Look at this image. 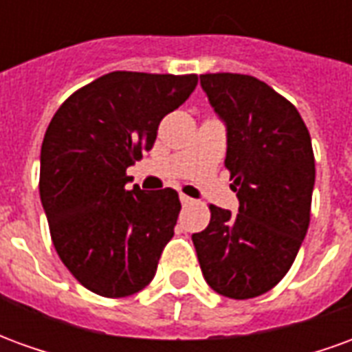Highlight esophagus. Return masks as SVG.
I'll list each match as a JSON object with an SVG mask.
<instances>
[{"label":"esophagus","instance_id":"obj_1","mask_svg":"<svg viewBox=\"0 0 352 352\" xmlns=\"http://www.w3.org/2000/svg\"><path fill=\"white\" fill-rule=\"evenodd\" d=\"M179 199H181V204H183V206H188V204H192V201H194V199L188 198V196H184V194H181V196H179Z\"/></svg>","mask_w":352,"mask_h":352}]
</instances>
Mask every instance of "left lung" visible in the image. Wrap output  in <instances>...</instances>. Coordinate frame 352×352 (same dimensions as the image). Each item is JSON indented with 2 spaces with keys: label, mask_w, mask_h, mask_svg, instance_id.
<instances>
[{
  "label": "left lung",
  "mask_w": 352,
  "mask_h": 352,
  "mask_svg": "<svg viewBox=\"0 0 352 352\" xmlns=\"http://www.w3.org/2000/svg\"><path fill=\"white\" fill-rule=\"evenodd\" d=\"M226 126V168L239 209L211 206V221L192 234L199 267L214 292L247 300L279 283L309 228L315 158L298 109L251 75H199Z\"/></svg>",
  "instance_id": "8db88e82"
}]
</instances>
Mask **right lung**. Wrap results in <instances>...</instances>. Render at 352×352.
<instances>
[{"instance_id": "right-lung-1", "label": "right lung", "mask_w": 352, "mask_h": 352, "mask_svg": "<svg viewBox=\"0 0 352 352\" xmlns=\"http://www.w3.org/2000/svg\"><path fill=\"white\" fill-rule=\"evenodd\" d=\"M198 75L113 72L69 96L41 146L39 194L50 237L82 287L124 298L153 280L181 211L173 188L146 192L126 169L151 151L158 124Z\"/></svg>"}]
</instances>
